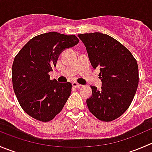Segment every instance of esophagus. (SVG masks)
Here are the masks:
<instances>
[{"label":"esophagus","mask_w":152,"mask_h":152,"mask_svg":"<svg viewBox=\"0 0 152 152\" xmlns=\"http://www.w3.org/2000/svg\"><path fill=\"white\" fill-rule=\"evenodd\" d=\"M72 85H73V87H76V88H80V87H82V85H80V84L77 83V82H73V83H72Z\"/></svg>","instance_id":"esophagus-1"}]
</instances>
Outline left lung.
Returning <instances> with one entry per match:
<instances>
[{
  "instance_id": "left-lung-1",
  "label": "left lung",
  "mask_w": 152,
  "mask_h": 152,
  "mask_svg": "<svg viewBox=\"0 0 152 152\" xmlns=\"http://www.w3.org/2000/svg\"><path fill=\"white\" fill-rule=\"evenodd\" d=\"M78 37L85 44L92 66L100 70L102 82L101 90L91 86L87 107L100 121H112L126 111L134 99L139 82L137 61L126 48L105 34Z\"/></svg>"
}]
</instances>
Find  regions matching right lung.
<instances>
[{
  "mask_svg": "<svg viewBox=\"0 0 152 152\" xmlns=\"http://www.w3.org/2000/svg\"><path fill=\"white\" fill-rule=\"evenodd\" d=\"M79 42L75 35L55 31L34 37L21 48L12 65L13 89L23 110L33 118L48 122L62 111L71 93L70 82L59 83L48 73L59 54Z\"/></svg>",
  "mask_w": 152,
  "mask_h": 152,
  "instance_id": "obj_1",
  "label": "right lung"
}]
</instances>
